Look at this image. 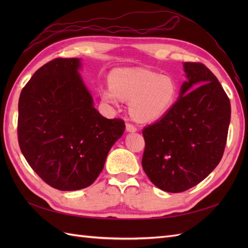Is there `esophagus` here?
<instances>
[{
  "mask_svg": "<svg viewBox=\"0 0 248 248\" xmlns=\"http://www.w3.org/2000/svg\"><path fill=\"white\" fill-rule=\"evenodd\" d=\"M126 130L128 132H136L137 131V127L134 126L131 123H126Z\"/></svg>",
  "mask_w": 248,
  "mask_h": 248,
  "instance_id": "34e87169",
  "label": "esophagus"
}]
</instances>
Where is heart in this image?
Segmentation results:
<instances>
[{"label":"heart","instance_id":"heart-1","mask_svg":"<svg viewBox=\"0 0 248 248\" xmlns=\"http://www.w3.org/2000/svg\"><path fill=\"white\" fill-rule=\"evenodd\" d=\"M108 87L99 94L103 102L118 107L120 101L129 102L131 115L139 121L159 119L170 109L177 96V86L168 76L138 68H118L108 77Z\"/></svg>","mask_w":248,"mask_h":248}]
</instances>
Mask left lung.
<instances>
[{
	"label": "left lung",
	"mask_w": 248,
	"mask_h": 248,
	"mask_svg": "<svg viewBox=\"0 0 248 248\" xmlns=\"http://www.w3.org/2000/svg\"><path fill=\"white\" fill-rule=\"evenodd\" d=\"M188 80L166 115L142 129L141 166L151 182L168 192L196 186L222 158L231 120L230 99L200 62H185Z\"/></svg>",
	"instance_id": "1"
}]
</instances>
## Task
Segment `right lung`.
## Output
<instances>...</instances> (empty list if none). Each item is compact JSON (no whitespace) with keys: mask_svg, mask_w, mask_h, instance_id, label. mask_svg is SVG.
I'll list each match as a JSON object with an SVG mask.
<instances>
[{"mask_svg":"<svg viewBox=\"0 0 248 248\" xmlns=\"http://www.w3.org/2000/svg\"><path fill=\"white\" fill-rule=\"evenodd\" d=\"M79 66L77 58L51 60L33 74L18 100L21 153L44 182L63 191L91 185L125 129L122 119H107L94 108Z\"/></svg>","mask_w":248,"mask_h":248,"instance_id":"obj_1","label":"right lung"}]
</instances>
